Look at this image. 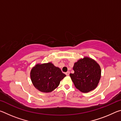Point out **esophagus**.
Segmentation results:
<instances>
[{
  "label": "esophagus",
  "instance_id": "34e87169",
  "mask_svg": "<svg viewBox=\"0 0 121 121\" xmlns=\"http://www.w3.org/2000/svg\"><path fill=\"white\" fill-rule=\"evenodd\" d=\"M69 73H70V72H69V71H67V72L65 73V75L67 76H68L69 75Z\"/></svg>",
  "mask_w": 121,
  "mask_h": 121
}]
</instances>
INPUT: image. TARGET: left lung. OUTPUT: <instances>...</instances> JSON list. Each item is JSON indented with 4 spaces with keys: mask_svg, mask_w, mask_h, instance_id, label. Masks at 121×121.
<instances>
[{
    "mask_svg": "<svg viewBox=\"0 0 121 121\" xmlns=\"http://www.w3.org/2000/svg\"><path fill=\"white\" fill-rule=\"evenodd\" d=\"M74 73H70L75 87L83 93L95 89L101 78V69L95 60L89 57L81 59L74 63Z\"/></svg>",
    "mask_w": 121,
    "mask_h": 121,
    "instance_id": "obj_1",
    "label": "left lung"
}]
</instances>
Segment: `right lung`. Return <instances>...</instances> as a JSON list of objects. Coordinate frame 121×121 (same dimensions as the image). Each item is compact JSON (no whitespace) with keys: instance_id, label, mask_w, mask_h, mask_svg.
Listing matches in <instances>:
<instances>
[{"instance_id":"obj_1","label":"right lung","mask_w":121,"mask_h":121,"mask_svg":"<svg viewBox=\"0 0 121 121\" xmlns=\"http://www.w3.org/2000/svg\"><path fill=\"white\" fill-rule=\"evenodd\" d=\"M66 76L61 69L51 62L37 64L32 68L30 77L35 87L42 92H51Z\"/></svg>"}]
</instances>
